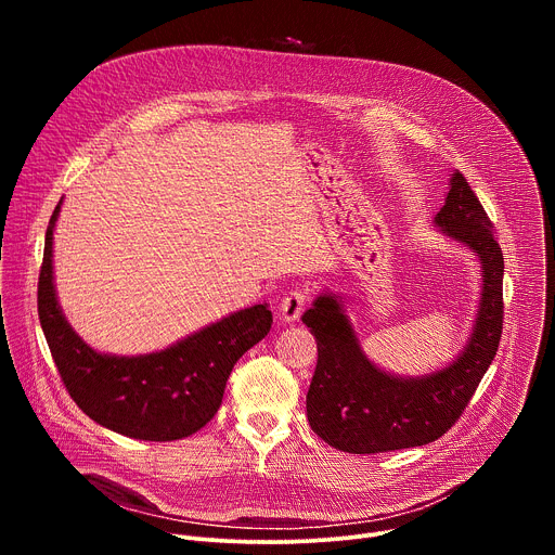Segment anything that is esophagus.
<instances>
[{
	"mask_svg": "<svg viewBox=\"0 0 555 555\" xmlns=\"http://www.w3.org/2000/svg\"><path fill=\"white\" fill-rule=\"evenodd\" d=\"M307 300H309L307 292H300V289L289 292V294L281 300V307H279V311H281V319H283L285 323H294V321H298V315L302 313V309H305Z\"/></svg>",
	"mask_w": 555,
	"mask_h": 555,
	"instance_id": "obj_1",
	"label": "esophagus"
}]
</instances>
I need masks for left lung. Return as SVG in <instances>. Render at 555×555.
Here are the masks:
<instances>
[{
	"instance_id": "1",
	"label": "left lung",
	"mask_w": 555,
	"mask_h": 555,
	"mask_svg": "<svg viewBox=\"0 0 555 555\" xmlns=\"http://www.w3.org/2000/svg\"><path fill=\"white\" fill-rule=\"evenodd\" d=\"M435 223L477 253L483 294L469 343L446 369L424 377H398L377 369L360 349L343 300L321 294L302 313L319 347L307 390L311 430L351 454L424 446L448 433L492 364L503 332V250L494 223L463 173H452Z\"/></svg>"
}]
</instances>
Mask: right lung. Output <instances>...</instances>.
<instances>
[{
  "mask_svg": "<svg viewBox=\"0 0 555 555\" xmlns=\"http://www.w3.org/2000/svg\"><path fill=\"white\" fill-rule=\"evenodd\" d=\"M46 230L39 272V321L69 398L96 424L142 441H176L204 428L221 406L232 366L272 327L268 305L240 309L223 321L146 356H107L67 325L52 283V230Z\"/></svg>",
  "mask_w": 555,
  "mask_h": 555,
  "instance_id": "right-lung-1",
  "label": "right lung"
}]
</instances>
